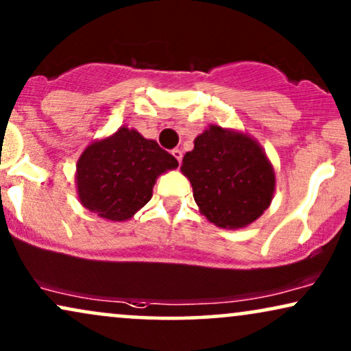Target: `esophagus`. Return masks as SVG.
Segmentation results:
<instances>
[{"label": "esophagus", "mask_w": 351, "mask_h": 351, "mask_svg": "<svg viewBox=\"0 0 351 351\" xmlns=\"http://www.w3.org/2000/svg\"><path fill=\"white\" fill-rule=\"evenodd\" d=\"M171 154H173V157H175L176 160H178V163H181V160H183V152H181L180 149H173Z\"/></svg>", "instance_id": "34e87169"}]
</instances>
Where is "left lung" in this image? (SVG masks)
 Returning a JSON list of instances; mask_svg holds the SVG:
<instances>
[{"label": "left lung", "mask_w": 351, "mask_h": 351, "mask_svg": "<svg viewBox=\"0 0 351 351\" xmlns=\"http://www.w3.org/2000/svg\"><path fill=\"white\" fill-rule=\"evenodd\" d=\"M181 171L201 212L217 227H246L272 201L274 168L263 147L246 134L210 126L194 139Z\"/></svg>", "instance_id": "1"}]
</instances>
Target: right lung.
I'll return each instance as SVG.
<instances>
[{
    "instance_id": "add662e5",
    "label": "right lung",
    "mask_w": 351,
    "mask_h": 351,
    "mask_svg": "<svg viewBox=\"0 0 351 351\" xmlns=\"http://www.w3.org/2000/svg\"><path fill=\"white\" fill-rule=\"evenodd\" d=\"M176 167L178 160L155 141L119 128L82 152L76 173L79 199L101 219L128 220L150 201L157 176Z\"/></svg>"
}]
</instances>
